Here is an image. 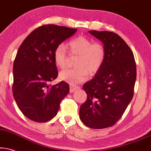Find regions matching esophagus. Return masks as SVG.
Instances as JSON below:
<instances>
[{
	"mask_svg": "<svg viewBox=\"0 0 151 151\" xmlns=\"http://www.w3.org/2000/svg\"><path fill=\"white\" fill-rule=\"evenodd\" d=\"M80 88L79 86H70V92L73 93L76 91L77 90H79Z\"/></svg>",
	"mask_w": 151,
	"mask_h": 151,
	"instance_id": "esophagus-1",
	"label": "esophagus"
}]
</instances>
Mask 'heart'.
<instances>
[{"label": "heart", "mask_w": 151, "mask_h": 151, "mask_svg": "<svg viewBox=\"0 0 151 151\" xmlns=\"http://www.w3.org/2000/svg\"><path fill=\"white\" fill-rule=\"evenodd\" d=\"M70 53L77 55L74 69L65 70L59 73V79L70 84L81 83L100 71L105 60L106 51L100 43H93L85 36H78L68 44ZM55 63L60 69L66 67L68 52L63 45H59L53 53Z\"/></svg>", "instance_id": "1"}]
</instances>
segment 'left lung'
<instances>
[{"mask_svg":"<svg viewBox=\"0 0 151 151\" xmlns=\"http://www.w3.org/2000/svg\"><path fill=\"white\" fill-rule=\"evenodd\" d=\"M88 33L104 44L106 56L100 71L83 86L87 100L80 107L79 117L90 128H106L117 123L133 98L136 63L129 46L116 33Z\"/></svg>","mask_w":151,"mask_h":151,"instance_id":"1","label":"left lung"}]
</instances>
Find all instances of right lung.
<instances>
[{"label":"right lung","instance_id":"right-lung-1","mask_svg":"<svg viewBox=\"0 0 151 151\" xmlns=\"http://www.w3.org/2000/svg\"><path fill=\"white\" fill-rule=\"evenodd\" d=\"M77 30L43 25L32 31L17 51L13 65V96L21 111L32 121L44 123L52 119L69 93L66 82L50 84L58 77L53 53Z\"/></svg>","mask_w":151,"mask_h":151}]
</instances>
